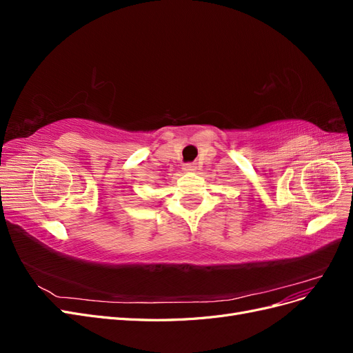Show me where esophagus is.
I'll list each match as a JSON object with an SVG mask.
<instances>
[{
    "label": "esophagus",
    "mask_w": 353,
    "mask_h": 353,
    "mask_svg": "<svg viewBox=\"0 0 353 353\" xmlns=\"http://www.w3.org/2000/svg\"><path fill=\"white\" fill-rule=\"evenodd\" d=\"M196 165L194 163H185L184 166H183V169L185 170V172H193V170H196Z\"/></svg>",
    "instance_id": "34e87169"
}]
</instances>
